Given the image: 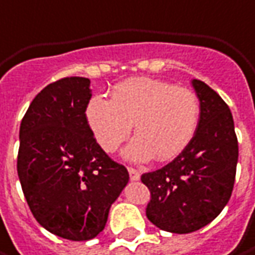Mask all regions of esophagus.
<instances>
[{
	"mask_svg": "<svg viewBox=\"0 0 255 255\" xmlns=\"http://www.w3.org/2000/svg\"><path fill=\"white\" fill-rule=\"evenodd\" d=\"M129 170V176H130V180H139V177H141V173L136 170V169H133V167H129L128 169Z\"/></svg>",
	"mask_w": 255,
	"mask_h": 255,
	"instance_id": "obj_1",
	"label": "esophagus"
}]
</instances>
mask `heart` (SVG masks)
Segmentation results:
<instances>
[{
	"mask_svg": "<svg viewBox=\"0 0 255 255\" xmlns=\"http://www.w3.org/2000/svg\"><path fill=\"white\" fill-rule=\"evenodd\" d=\"M86 125L100 148L114 152L125 142L132 125L135 139L125 155L160 161L179 155L194 138L200 120L198 97L188 88L151 78H132L116 85L112 100L94 97L85 110Z\"/></svg>",
	"mask_w": 255,
	"mask_h": 255,
	"instance_id": "1",
	"label": "heart"
}]
</instances>
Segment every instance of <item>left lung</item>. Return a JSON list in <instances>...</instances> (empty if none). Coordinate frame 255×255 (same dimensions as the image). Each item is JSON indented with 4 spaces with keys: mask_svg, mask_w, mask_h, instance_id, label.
<instances>
[{
    "mask_svg": "<svg viewBox=\"0 0 255 255\" xmlns=\"http://www.w3.org/2000/svg\"><path fill=\"white\" fill-rule=\"evenodd\" d=\"M192 86L200 100L194 138L173 161L141 176L151 192L148 220L172 234H191L213 222L228 204L237 175L232 113L204 82L192 79Z\"/></svg>",
    "mask_w": 255,
    "mask_h": 255,
    "instance_id": "left-lung-1",
    "label": "left lung"
}]
</instances>
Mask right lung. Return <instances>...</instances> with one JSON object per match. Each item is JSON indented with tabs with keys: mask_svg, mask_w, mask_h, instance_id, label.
<instances>
[{
	"mask_svg": "<svg viewBox=\"0 0 255 255\" xmlns=\"http://www.w3.org/2000/svg\"><path fill=\"white\" fill-rule=\"evenodd\" d=\"M88 78L49 83L20 125L17 173L27 206L48 232L70 241L95 238L129 182L125 166L100 148L86 125Z\"/></svg>",
	"mask_w": 255,
	"mask_h": 255,
	"instance_id": "right-lung-1",
	"label": "right lung"
}]
</instances>
